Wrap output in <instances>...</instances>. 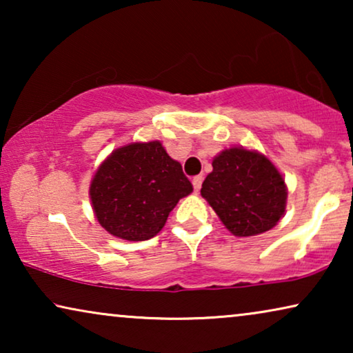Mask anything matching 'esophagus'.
Here are the masks:
<instances>
[{
    "label": "esophagus",
    "mask_w": 353,
    "mask_h": 353,
    "mask_svg": "<svg viewBox=\"0 0 353 353\" xmlns=\"http://www.w3.org/2000/svg\"><path fill=\"white\" fill-rule=\"evenodd\" d=\"M202 180H204V178H202L201 175H199V176H194V178H192V188H194V191H196V192L201 190V186H202Z\"/></svg>",
    "instance_id": "1"
}]
</instances>
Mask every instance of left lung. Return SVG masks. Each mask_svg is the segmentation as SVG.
I'll use <instances>...</instances> for the list:
<instances>
[{
    "label": "left lung",
    "mask_w": 353,
    "mask_h": 353,
    "mask_svg": "<svg viewBox=\"0 0 353 353\" xmlns=\"http://www.w3.org/2000/svg\"><path fill=\"white\" fill-rule=\"evenodd\" d=\"M201 196L231 234L257 236L284 216L288 186L276 165L255 149L233 146L216 154Z\"/></svg>",
    "instance_id": "8db88e82"
}]
</instances>
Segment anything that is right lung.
Here are the masks:
<instances>
[{
  "mask_svg": "<svg viewBox=\"0 0 353 353\" xmlns=\"http://www.w3.org/2000/svg\"><path fill=\"white\" fill-rule=\"evenodd\" d=\"M191 192L181 163L157 139L114 149L90 183L96 220L109 234L125 241L154 238L178 201Z\"/></svg>",
  "mask_w": 353,
  "mask_h": 353,
  "instance_id": "add662e5",
  "label": "right lung"
}]
</instances>
